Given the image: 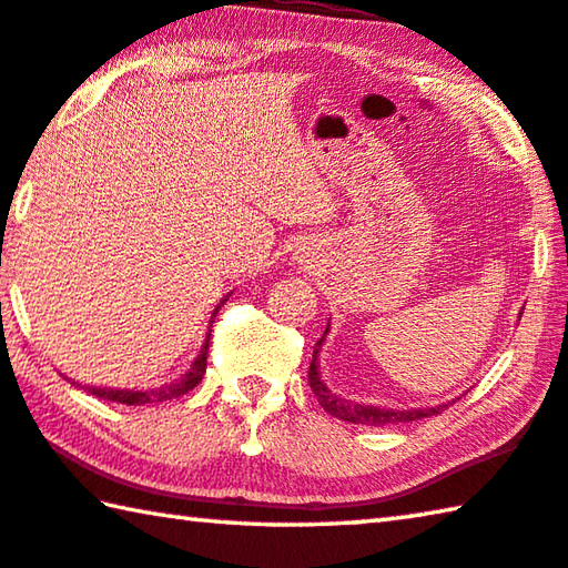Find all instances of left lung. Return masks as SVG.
Listing matches in <instances>:
<instances>
[{"label": "left lung", "mask_w": 568, "mask_h": 568, "mask_svg": "<svg viewBox=\"0 0 568 568\" xmlns=\"http://www.w3.org/2000/svg\"><path fill=\"white\" fill-rule=\"evenodd\" d=\"M328 333V331H325ZM323 338L318 341V348H321ZM318 348L313 351V361H311V368H307V383H311V388L315 396H318L321 406L331 413V416L341 418V420H348V423H365V426H390V423H410V420H418V418H426V416H434V413H440L446 406H438V408H413V410H393V408H376V406H363V403H351V400H343L338 396H333V393L325 388V383L321 381V373H318V365H315V355H318Z\"/></svg>", "instance_id": "obj_1"}]
</instances>
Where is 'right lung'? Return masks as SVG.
Here are the masks:
<instances>
[{"instance_id": "obj_1", "label": "right lung", "mask_w": 568, "mask_h": 568, "mask_svg": "<svg viewBox=\"0 0 568 568\" xmlns=\"http://www.w3.org/2000/svg\"><path fill=\"white\" fill-rule=\"evenodd\" d=\"M225 301H227V297H225ZM223 303H220V305H223ZM217 307H215V313H217ZM207 348H210V333H207V341L203 345V351H200L195 363H192V368L180 381L170 383V386H162V388H155V390H104V388H90L88 386V390L98 398L112 400V403H128V406H142V403H165V400H172V398H180V396H185L187 390L195 388L200 381H203L205 368H207Z\"/></svg>"}]
</instances>
